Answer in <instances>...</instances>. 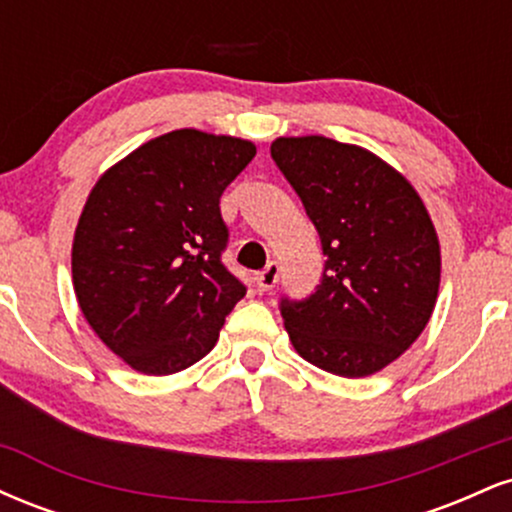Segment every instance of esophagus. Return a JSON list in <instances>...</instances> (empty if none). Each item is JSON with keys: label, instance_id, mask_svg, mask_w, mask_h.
<instances>
[{"label": "esophagus", "instance_id": "1", "mask_svg": "<svg viewBox=\"0 0 512 512\" xmlns=\"http://www.w3.org/2000/svg\"><path fill=\"white\" fill-rule=\"evenodd\" d=\"M255 281H257V286H260L262 291L274 289V284H276V281H279V264L269 262L267 267H264L262 272L255 276Z\"/></svg>", "mask_w": 512, "mask_h": 512}]
</instances>
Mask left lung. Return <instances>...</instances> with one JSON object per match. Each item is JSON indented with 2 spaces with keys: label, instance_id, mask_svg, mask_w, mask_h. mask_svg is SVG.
<instances>
[{
  "label": "left lung",
  "instance_id": "8db88e82",
  "mask_svg": "<svg viewBox=\"0 0 512 512\" xmlns=\"http://www.w3.org/2000/svg\"><path fill=\"white\" fill-rule=\"evenodd\" d=\"M272 158L301 197L325 252L305 301H281L293 349L342 378L390 366L436 308L440 243L411 182L356 144L279 137Z\"/></svg>",
  "mask_w": 512,
  "mask_h": 512
}]
</instances>
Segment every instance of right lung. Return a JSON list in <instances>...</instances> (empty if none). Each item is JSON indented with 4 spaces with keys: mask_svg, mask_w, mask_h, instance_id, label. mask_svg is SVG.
<instances>
[{
    "mask_svg": "<svg viewBox=\"0 0 512 512\" xmlns=\"http://www.w3.org/2000/svg\"><path fill=\"white\" fill-rule=\"evenodd\" d=\"M255 154L248 139L175 129L93 185L74 233V293L91 330L129 368L170 375L214 349L245 296L221 262L219 199Z\"/></svg>",
    "mask_w": 512,
    "mask_h": 512,
    "instance_id": "obj_1",
    "label": "right lung"
}]
</instances>
